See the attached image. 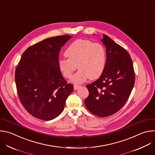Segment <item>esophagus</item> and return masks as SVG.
<instances>
[{
    "label": "esophagus",
    "instance_id": "obj_1",
    "mask_svg": "<svg viewBox=\"0 0 155 155\" xmlns=\"http://www.w3.org/2000/svg\"><path fill=\"white\" fill-rule=\"evenodd\" d=\"M80 87H81V86H80V85H74V90H77Z\"/></svg>",
    "mask_w": 155,
    "mask_h": 155
}]
</instances>
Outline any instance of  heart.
Segmentation results:
<instances>
[{
    "instance_id": "1",
    "label": "heart",
    "mask_w": 155,
    "mask_h": 155,
    "mask_svg": "<svg viewBox=\"0 0 155 155\" xmlns=\"http://www.w3.org/2000/svg\"><path fill=\"white\" fill-rule=\"evenodd\" d=\"M65 55L68 59H59L58 68L65 78H70L78 66L79 70L71 79L74 83H82L89 78L97 79L105 69L106 50L100 43L88 40H77L66 49Z\"/></svg>"
}]
</instances>
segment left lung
<instances>
[{"mask_svg":"<svg viewBox=\"0 0 155 155\" xmlns=\"http://www.w3.org/2000/svg\"><path fill=\"white\" fill-rule=\"evenodd\" d=\"M101 40L106 48L105 69L99 79L86 85L89 96L84 104L94 115L106 117L124 106L134 87L135 75L128 52L106 35Z\"/></svg>","mask_w":155,"mask_h":155,"instance_id":"obj_1","label":"left lung"}]
</instances>
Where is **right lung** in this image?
Instances as JSON below:
<instances>
[{"instance_id": "obj_1", "label": "right lung", "mask_w": 155, "mask_h": 155, "mask_svg": "<svg viewBox=\"0 0 155 155\" xmlns=\"http://www.w3.org/2000/svg\"><path fill=\"white\" fill-rule=\"evenodd\" d=\"M69 35L43 40L29 47L15 71L17 93L21 104L33 117L49 121L58 117L73 91L58 65L61 47Z\"/></svg>"}]
</instances>
